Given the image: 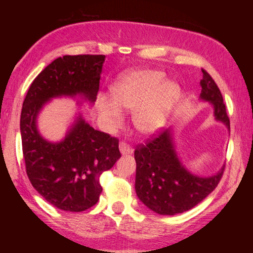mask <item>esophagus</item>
<instances>
[{"mask_svg":"<svg viewBox=\"0 0 253 253\" xmlns=\"http://www.w3.org/2000/svg\"><path fill=\"white\" fill-rule=\"evenodd\" d=\"M120 152L123 153V155H130V153H133V149L127 143H125V141H121V143H120Z\"/></svg>","mask_w":253,"mask_h":253,"instance_id":"obj_1","label":"esophagus"}]
</instances>
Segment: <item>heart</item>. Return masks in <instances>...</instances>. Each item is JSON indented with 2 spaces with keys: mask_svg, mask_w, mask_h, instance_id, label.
Returning a JSON list of instances; mask_svg holds the SVG:
<instances>
[{
  "mask_svg": "<svg viewBox=\"0 0 253 253\" xmlns=\"http://www.w3.org/2000/svg\"><path fill=\"white\" fill-rule=\"evenodd\" d=\"M113 100L100 97L97 109L106 126H115L121 121L120 108L134 112L133 120L140 132L155 133L167 123L179 97V88L167 82L165 75L157 70L132 71L121 76L112 86Z\"/></svg>",
  "mask_w": 253,
  "mask_h": 253,
  "instance_id": "obj_1",
  "label": "heart"
}]
</instances>
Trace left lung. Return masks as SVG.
<instances>
[{
  "instance_id": "8db88e82",
  "label": "left lung",
  "mask_w": 253,
  "mask_h": 253,
  "mask_svg": "<svg viewBox=\"0 0 253 253\" xmlns=\"http://www.w3.org/2000/svg\"><path fill=\"white\" fill-rule=\"evenodd\" d=\"M200 82V98L214 108L215 120L221 121L229 129L226 106L216 83L203 70ZM135 191L139 200L161 215H175L191 210L216 188L221 179L223 168L210 177L191 173L177 157L172 139V129L159 132L146 144L136 145Z\"/></svg>"
}]
</instances>
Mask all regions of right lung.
I'll use <instances>...</instances> for the list:
<instances>
[{"instance_id": "1", "label": "right lung", "mask_w": 253, "mask_h": 253, "mask_svg": "<svg viewBox=\"0 0 253 253\" xmlns=\"http://www.w3.org/2000/svg\"><path fill=\"white\" fill-rule=\"evenodd\" d=\"M104 58H57L36 77L22 104L20 130L26 172L46 201L65 211H83L96 205L102 193L100 176L121 157L119 139L94 129L78 115L65 138L51 143L38 130L37 119L54 97L80 96L94 103Z\"/></svg>"}]
</instances>
